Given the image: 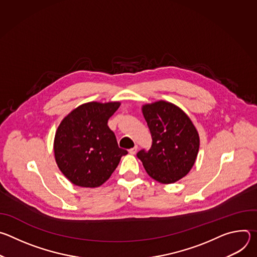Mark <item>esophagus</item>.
<instances>
[{
	"label": "esophagus",
	"instance_id": "1",
	"mask_svg": "<svg viewBox=\"0 0 257 257\" xmlns=\"http://www.w3.org/2000/svg\"><path fill=\"white\" fill-rule=\"evenodd\" d=\"M137 149H138V146H137V145H135L134 148H132V149H130V150H129V153H130L131 155H135V154H136V152H137Z\"/></svg>",
	"mask_w": 257,
	"mask_h": 257
}]
</instances>
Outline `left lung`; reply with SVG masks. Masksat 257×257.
I'll list each match as a JSON object with an SVG mask.
<instances>
[{"mask_svg":"<svg viewBox=\"0 0 257 257\" xmlns=\"http://www.w3.org/2000/svg\"><path fill=\"white\" fill-rule=\"evenodd\" d=\"M152 135V146L137 158L153 179L170 184L186 176L193 167L199 136L189 117L175 104L160 100L142 107Z\"/></svg>","mask_w":257,"mask_h":257,"instance_id":"obj_1","label":"left lung"}]
</instances>
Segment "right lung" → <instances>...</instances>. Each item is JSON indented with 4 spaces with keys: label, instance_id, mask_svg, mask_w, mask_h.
I'll return each instance as SVG.
<instances>
[{
    "label": "right lung",
    "instance_id": "right-lung-1",
    "mask_svg": "<svg viewBox=\"0 0 257 257\" xmlns=\"http://www.w3.org/2000/svg\"><path fill=\"white\" fill-rule=\"evenodd\" d=\"M120 102L96 101L79 105L64 118L55 135L59 169L74 185L98 187L111 177L126 150L120 149L107 121Z\"/></svg>",
    "mask_w": 257,
    "mask_h": 257
}]
</instances>
